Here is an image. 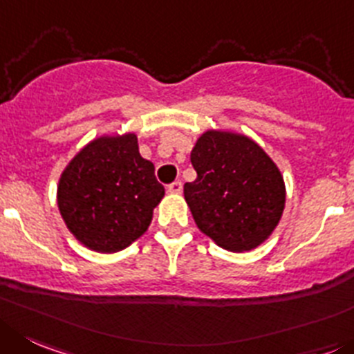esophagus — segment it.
Masks as SVG:
<instances>
[{
  "instance_id": "esophagus-1",
  "label": "esophagus",
  "mask_w": 354,
  "mask_h": 354,
  "mask_svg": "<svg viewBox=\"0 0 354 354\" xmlns=\"http://www.w3.org/2000/svg\"><path fill=\"white\" fill-rule=\"evenodd\" d=\"M181 190H183V183H181V181H174V183H171L169 187H167V192L174 194V196L181 194Z\"/></svg>"
}]
</instances>
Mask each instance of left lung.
<instances>
[{
    "instance_id": "1",
    "label": "left lung",
    "mask_w": 354,
    "mask_h": 354,
    "mask_svg": "<svg viewBox=\"0 0 354 354\" xmlns=\"http://www.w3.org/2000/svg\"><path fill=\"white\" fill-rule=\"evenodd\" d=\"M190 162L197 178L183 194L201 232L234 253L266 243L286 201L283 174L267 151L246 134L209 129L197 138Z\"/></svg>"
}]
</instances>
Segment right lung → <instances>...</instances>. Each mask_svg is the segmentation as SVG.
<instances>
[{
  "instance_id": "obj_1",
  "label": "right lung",
  "mask_w": 354,
  "mask_h": 354,
  "mask_svg": "<svg viewBox=\"0 0 354 354\" xmlns=\"http://www.w3.org/2000/svg\"><path fill=\"white\" fill-rule=\"evenodd\" d=\"M164 197L155 167L141 157L138 136L102 134L61 173L57 206L75 239L97 253H117L148 230Z\"/></svg>"
}]
</instances>
